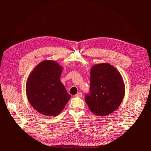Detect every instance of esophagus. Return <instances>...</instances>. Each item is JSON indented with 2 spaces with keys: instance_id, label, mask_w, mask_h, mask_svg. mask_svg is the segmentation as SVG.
Here are the masks:
<instances>
[{
  "instance_id": "esophagus-1",
  "label": "esophagus",
  "mask_w": 151,
  "mask_h": 151,
  "mask_svg": "<svg viewBox=\"0 0 151 151\" xmlns=\"http://www.w3.org/2000/svg\"><path fill=\"white\" fill-rule=\"evenodd\" d=\"M75 96L77 97H81L82 96V94L81 93H78L75 95Z\"/></svg>"
}]
</instances>
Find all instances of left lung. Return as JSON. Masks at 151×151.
<instances>
[{
	"label": "left lung",
	"instance_id": "1",
	"mask_svg": "<svg viewBox=\"0 0 151 151\" xmlns=\"http://www.w3.org/2000/svg\"><path fill=\"white\" fill-rule=\"evenodd\" d=\"M90 92L85 100L90 110L97 116H106L115 111L125 94V85L118 70L106 63L91 69Z\"/></svg>",
	"mask_w": 151,
	"mask_h": 151
}]
</instances>
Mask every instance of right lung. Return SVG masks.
Segmentation results:
<instances>
[{"label":"right lung","instance_id":"add662e5","mask_svg":"<svg viewBox=\"0 0 151 151\" xmlns=\"http://www.w3.org/2000/svg\"><path fill=\"white\" fill-rule=\"evenodd\" d=\"M62 70L56 61L44 60L37 64L27 78L26 90L28 100L40 114L57 116L71 97L60 81Z\"/></svg>","mask_w":151,"mask_h":151}]
</instances>
